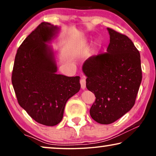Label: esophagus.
I'll list each match as a JSON object with an SVG mask.
<instances>
[{
	"label": "esophagus",
	"instance_id": "obj_1",
	"mask_svg": "<svg viewBox=\"0 0 156 156\" xmlns=\"http://www.w3.org/2000/svg\"><path fill=\"white\" fill-rule=\"evenodd\" d=\"M80 84H81V87H82V89H85V88H86V80H85L84 77H82L81 79Z\"/></svg>",
	"mask_w": 156,
	"mask_h": 156
}]
</instances>
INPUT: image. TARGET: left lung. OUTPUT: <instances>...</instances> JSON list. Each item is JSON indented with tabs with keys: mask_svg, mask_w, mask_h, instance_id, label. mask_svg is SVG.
Listing matches in <instances>:
<instances>
[{
	"mask_svg": "<svg viewBox=\"0 0 156 156\" xmlns=\"http://www.w3.org/2000/svg\"><path fill=\"white\" fill-rule=\"evenodd\" d=\"M107 30L110 42L106 52L90 57L82 66L87 88L96 97L89 113L101 124H110L131 109L142 80L140 53L133 42Z\"/></svg>",
	"mask_w": 156,
	"mask_h": 156,
	"instance_id": "left-lung-1",
	"label": "left lung"
}]
</instances>
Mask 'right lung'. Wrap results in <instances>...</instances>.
<instances>
[{
  "mask_svg": "<svg viewBox=\"0 0 156 156\" xmlns=\"http://www.w3.org/2000/svg\"><path fill=\"white\" fill-rule=\"evenodd\" d=\"M59 27L43 22L20 44L12 73L18 104L40 124L53 126L63 118L65 104L80 91V76L57 74L52 48L48 44Z\"/></svg>",
  "mask_w": 156,
  "mask_h": 156,
  "instance_id": "add662e5",
  "label": "right lung"
}]
</instances>
